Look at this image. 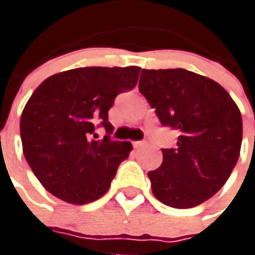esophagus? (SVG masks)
Returning <instances> with one entry per match:
<instances>
[{
	"instance_id": "esophagus-1",
	"label": "esophagus",
	"mask_w": 255,
	"mask_h": 255,
	"mask_svg": "<svg viewBox=\"0 0 255 255\" xmlns=\"http://www.w3.org/2000/svg\"><path fill=\"white\" fill-rule=\"evenodd\" d=\"M133 148H136V149H137V148H141V147H144V145H147V143H145V141H141V140H137V141H133Z\"/></svg>"
}]
</instances>
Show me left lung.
I'll use <instances>...</instances> for the list:
<instances>
[{
	"label": "left lung",
	"instance_id": "1",
	"mask_svg": "<svg viewBox=\"0 0 255 255\" xmlns=\"http://www.w3.org/2000/svg\"><path fill=\"white\" fill-rule=\"evenodd\" d=\"M139 91L161 124L180 132L177 147L161 149L163 163L148 172L152 193L177 209L200 205L221 189L237 164L240 108L217 82L184 69H144Z\"/></svg>",
	"mask_w": 255,
	"mask_h": 255
}]
</instances>
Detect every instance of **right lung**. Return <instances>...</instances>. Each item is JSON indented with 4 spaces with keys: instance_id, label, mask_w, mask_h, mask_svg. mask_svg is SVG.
Wrapping results in <instances>:
<instances>
[{
    "instance_id": "add662e5",
    "label": "right lung",
    "mask_w": 255,
    "mask_h": 255,
    "mask_svg": "<svg viewBox=\"0 0 255 255\" xmlns=\"http://www.w3.org/2000/svg\"><path fill=\"white\" fill-rule=\"evenodd\" d=\"M140 70H67L45 79L30 96L19 123L22 149L35 177L53 196L83 205L107 192L132 144L92 135L96 126L111 133L108 110L118 94L135 87Z\"/></svg>"
}]
</instances>
